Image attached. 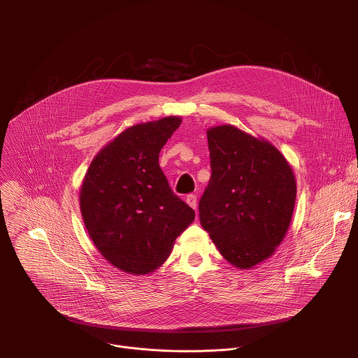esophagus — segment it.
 Segmentation results:
<instances>
[{
    "label": "esophagus",
    "mask_w": 358,
    "mask_h": 358,
    "mask_svg": "<svg viewBox=\"0 0 358 358\" xmlns=\"http://www.w3.org/2000/svg\"><path fill=\"white\" fill-rule=\"evenodd\" d=\"M185 201H187V203H188V206L191 207V208H196V196L194 195V194H188L187 195V198H185Z\"/></svg>",
    "instance_id": "esophagus-1"
}]
</instances>
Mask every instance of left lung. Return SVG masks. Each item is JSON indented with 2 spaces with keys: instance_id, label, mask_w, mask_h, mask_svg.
Instances as JSON below:
<instances>
[{
  "instance_id": "1",
  "label": "left lung",
  "mask_w": 358,
  "mask_h": 358,
  "mask_svg": "<svg viewBox=\"0 0 358 358\" xmlns=\"http://www.w3.org/2000/svg\"><path fill=\"white\" fill-rule=\"evenodd\" d=\"M211 178L199 199V221L222 257L249 269L283 241L296 201V180L269 141L235 126L207 131Z\"/></svg>"
}]
</instances>
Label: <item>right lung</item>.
I'll use <instances>...</instances> for the list:
<instances>
[{"label": "right lung", "instance_id": "right-lung-1", "mask_svg": "<svg viewBox=\"0 0 358 358\" xmlns=\"http://www.w3.org/2000/svg\"><path fill=\"white\" fill-rule=\"evenodd\" d=\"M181 122L169 116L126 129L97 152L83 178L79 199L87 234L109 264L130 275L159 269L195 218L159 164Z\"/></svg>", "mask_w": 358, "mask_h": 358}]
</instances>
